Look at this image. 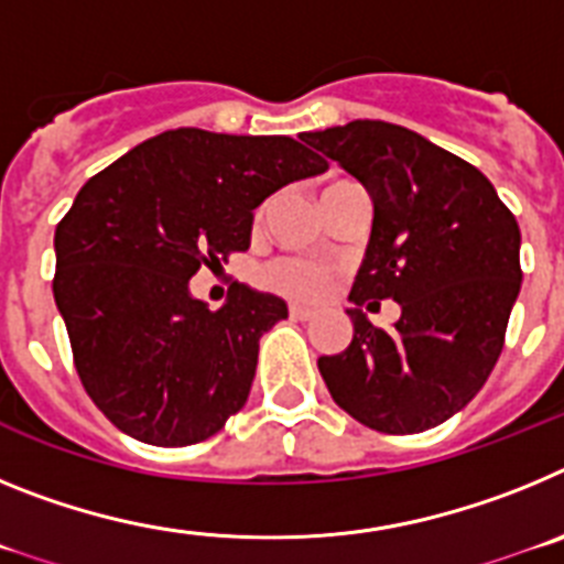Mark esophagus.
<instances>
[{
    "label": "esophagus",
    "instance_id": "obj_1",
    "mask_svg": "<svg viewBox=\"0 0 564 564\" xmlns=\"http://www.w3.org/2000/svg\"><path fill=\"white\" fill-rule=\"evenodd\" d=\"M288 313H291V318H299V322H311V318L316 316V311L305 305H291L288 307Z\"/></svg>",
    "mask_w": 564,
    "mask_h": 564
}]
</instances>
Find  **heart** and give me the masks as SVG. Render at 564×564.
Here are the masks:
<instances>
[{"mask_svg":"<svg viewBox=\"0 0 564 564\" xmlns=\"http://www.w3.org/2000/svg\"><path fill=\"white\" fill-rule=\"evenodd\" d=\"M330 276H333L330 268L302 257L273 259L271 265L265 268V273H262L268 288H273V291L279 293H288V296H299V299L322 296L325 288L330 285Z\"/></svg>","mask_w":564,"mask_h":564,"instance_id":"b5f03b06","label":"heart"}]
</instances>
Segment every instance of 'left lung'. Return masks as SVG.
Here are the masks:
<instances>
[{
  "instance_id": "1",
  "label": "left lung",
  "mask_w": 564,
  "mask_h": 564,
  "mask_svg": "<svg viewBox=\"0 0 564 564\" xmlns=\"http://www.w3.org/2000/svg\"><path fill=\"white\" fill-rule=\"evenodd\" d=\"M302 138L372 197L370 246L350 299L402 305L392 332L350 311V347L318 358V372L364 426L432 430L482 390L500 358L522 282L520 226L480 169L412 129L350 121Z\"/></svg>"
}]
</instances>
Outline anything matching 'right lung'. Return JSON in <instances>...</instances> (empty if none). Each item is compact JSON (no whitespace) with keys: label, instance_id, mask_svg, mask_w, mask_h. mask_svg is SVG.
Returning a JSON list of instances; mask_svg holds the SVG:
<instances>
[{"label":"right lung","instance_id":"add662e5","mask_svg":"<svg viewBox=\"0 0 564 564\" xmlns=\"http://www.w3.org/2000/svg\"><path fill=\"white\" fill-rule=\"evenodd\" d=\"M325 169L285 134L183 127L84 183L56 226L53 296L84 390L118 430L192 446L246 406L259 338L285 302L234 285L208 311L188 279L248 251L253 208Z\"/></svg>","mask_w":564,"mask_h":564}]
</instances>
